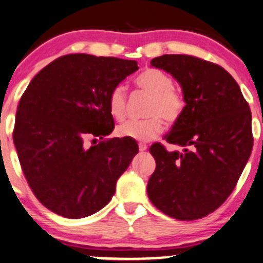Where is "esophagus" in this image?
<instances>
[{"label": "esophagus", "mask_w": 263, "mask_h": 263, "mask_svg": "<svg viewBox=\"0 0 263 263\" xmlns=\"http://www.w3.org/2000/svg\"><path fill=\"white\" fill-rule=\"evenodd\" d=\"M147 145H145V144H143V143H140V144H139V151L140 152H144V151H147Z\"/></svg>", "instance_id": "obj_1"}]
</instances>
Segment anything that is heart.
<instances>
[{"instance_id": "obj_1", "label": "heart", "mask_w": 263, "mask_h": 263, "mask_svg": "<svg viewBox=\"0 0 263 263\" xmlns=\"http://www.w3.org/2000/svg\"><path fill=\"white\" fill-rule=\"evenodd\" d=\"M138 87L152 95L148 105L149 118L143 120H128L116 128V135L130 138L138 142H149L163 129L162 118L168 123H175L181 118L185 109L182 95L173 88V81L167 73L149 68L135 78ZM109 111L116 120H121L126 112V90L118 85L109 96Z\"/></svg>"}]
</instances>
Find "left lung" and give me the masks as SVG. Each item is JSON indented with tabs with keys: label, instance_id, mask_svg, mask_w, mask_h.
<instances>
[{
	"label": "left lung",
	"instance_id": "1",
	"mask_svg": "<svg viewBox=\"0 0 263 263\" xmlns=\"http://www.w3.org/2000/svg\"><path fill=\"white\" fill-rule=\"evenodd\" d=\"M151 66L182 88L185 109L164 139L182 147L149 148L156 171L148 181L152 204L171 218L196 220L218 209L242 175L253 147L252 115L234 78L212 62L164 54Z\"/></svg>",
	"mask_w": 263,
	"mask_h": 263
}]
</instances>
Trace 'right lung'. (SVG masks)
<instances>
[{
    "label": "right lung",
    "instance_id": "obj_1",
    "mask_svg": "<svg viewBox=\"0 0 263 263\" xmlns=\"http://www.w3.org/2000/svg\"><path fill=\"white\" fill-rule=\"evenodd\" d=\"M138 69L135 61L68 54L29 83L13 143L29 186L47 209L80 219L110 202L139 148L130 138L104 139L115 128L109 96ZM92 137L100 142L87 148L84 142Z\"/></svg>",
    "mask_w": 263,
    "mask_h": 263
}]
</instances>
